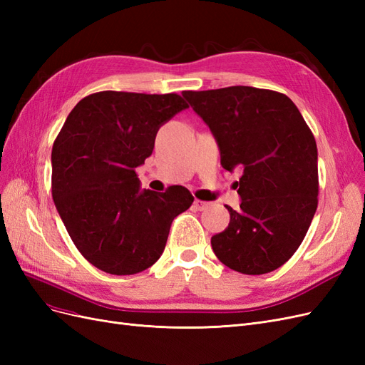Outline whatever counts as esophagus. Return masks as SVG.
<instances>
[{
    "instance_id": "esophagus-1",
    "label": "esophagus",
    "mask_w": 365,
    "mask_h": 365,
    "mask_svg": "<svg viewBox=\"0 0 365 365\" xmlns=\"http://www.w3.org/2000/svg\"><path fill=\"white\" fill-rule=\"evenodd\" d=\"M208 205H210V202H205L201 200H195V202H193V207H195V210H197V212H202V210H205Z\"/></svg>"
}]
</instances>
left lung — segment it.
Returning a JSON list of instances; mask_svg holds the SVG:
<instances>
[{"mask_svg": "<svg viewBox=\"0 0 365 365\" xmlns=\"http://www.w3.org/2000/svg\"><path fill=\"white\" fill-rule=\"evenodd\" d=\"M215 135L222 168L242 169L240 210L212 237L216 257L248 275L288 262L318 205V152L312 130L288 96L252 86L182 91Z\"/></svg>", "mask_w": 365, "mask_h": 365, "instance_id": "8db88e82", "label": "left lung"}]
</instances>
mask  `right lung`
I'll return each mask as SVG.
<instances>
[{
    "instance_id": "add662e5",
    "label": "right lung",
    "mask_w": 365,
    "mask_h": 365,
    "mask_svg": "<svg viewBox=\"0 0 365 365\" xmlns=\"http://www.w3.org/2000/svg\"><path fill=\"white\" fill-rule=\"evenodd\" d=\"M185 108L175 93L101 91L65 120L51 150V195L76 248L96 268L114 275L148 269L172 220L192 205L185 187L141 190L135 173L158 129Z\"/></svg>"
}]
</instances>
